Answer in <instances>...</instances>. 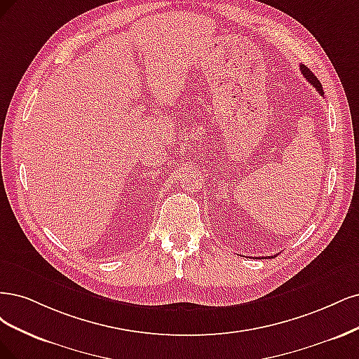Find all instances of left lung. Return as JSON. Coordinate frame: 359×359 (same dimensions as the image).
Here are the masks:
<instances>
[{
  "instance_id": "obj_1",
  "label": "left lung",
  "mask_w": 359,
  "mask_h": 359,
  "mask_svg": "<svg viewBox=\"0 0 359 359\" xmlns=\"http://www.w3.org/2000/svg\"><path fill=\"white\" fill-rule=\"evenodd\" d=\"M299 70H302V73H303V76L306 77V80H309V82L311 83V86L313 88H316V90L319 92L320 95H323V90H322V85H320V82L318 80V77L311 73L309 68L306 67V65H299Z\"/></svg>"
}]
</instances>
